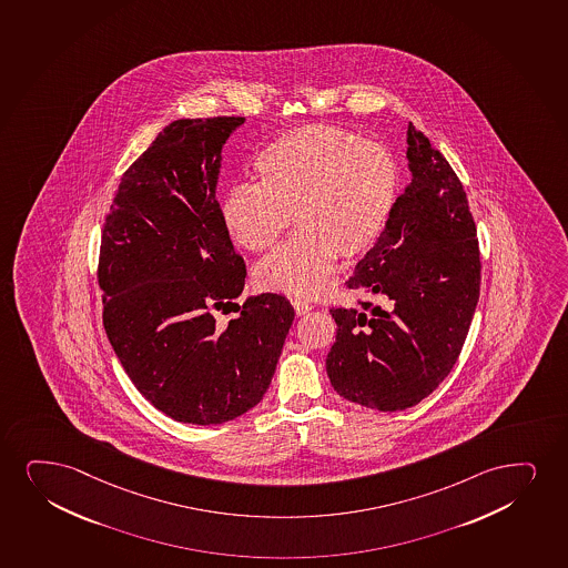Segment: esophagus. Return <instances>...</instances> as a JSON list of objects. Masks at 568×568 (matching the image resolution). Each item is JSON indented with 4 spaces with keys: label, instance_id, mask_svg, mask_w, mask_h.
Masks as SVG:
<instances>
[{
    "label": "esophagus",
    "instance_id": "esophagus-1",
    "mask_svg": "<svg viewBox=\"0 0 568 568\" xmlns=\"http://www.w3.org/2000/svg\"><path fill=\"white\" fill-rule=\"evenodd\" d=\"M291 304H293L294 314H296V317H302V315L308 314L310 310L314 308L312 304L301 301V298H293Z\"/></svg>",
    "mask_w": 568,
    "mask_h": 568
}]
</instances>
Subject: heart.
Here are the masks:
<instances>
[{
	"instance_id": "obj_1",
	"label": "heart",
	"mask_w": 568,
	"mask_h": 568,
	"mask_svg": "<svg viewBox=\"0 0 568 568\" xmlns=\"http://www.w3.org/2000/svg\"><path fill=\"white\" fill-rule=\"evenodd\" d=\"M258 185L237 183L220 203L225 233L262 253L287 230L293 237L258 262L267 291L315 296L329 285L336 258H354L381 237L398 193L390 153L356 133L310 124L281 133L256 156Z\"/></svg>"
}]
</instances>
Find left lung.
<instances>
[{
	"label": "left lung",
	"mask_w": 568,
	"mask_h": 568,
	"mask_svg": "<svg viewBox=\"0 0 568 568\" xmlns=\"http://www.w3.org/2000/svg\"><path fill=\"white\" fill-rule=\"evenodd\" d=\"M407 161L414 180L346 281L383 296L385 308L357 298L362 310H329L336 323L331 385L378 412L415 406L448 377L480 294V251L463 183L412 122Z\"/></svg>",
	"instance_id": "obj_1"
}]
</instances>
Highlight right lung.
<instances>
[{
    "mask_svg": "<svg viewBox=\"0 0 568 568\" xmlns=\"http://www.w3.org/2000/svg\"><path fill=\"white\" fill-rule=\"evenodd\" d=\"M243 116L175 120L120 178L98 281L103 325L133 385L162 414L220 425L256 406L294 310L262 293L235 304L246 266L216 199L222 148ZM240 312L222 326L215 312Z\"/></svg>",
    "mask_w": 568,
    "mask_h": 568,
    "instance_id": "1",
    "label": "right lung"
}]
</instances>
